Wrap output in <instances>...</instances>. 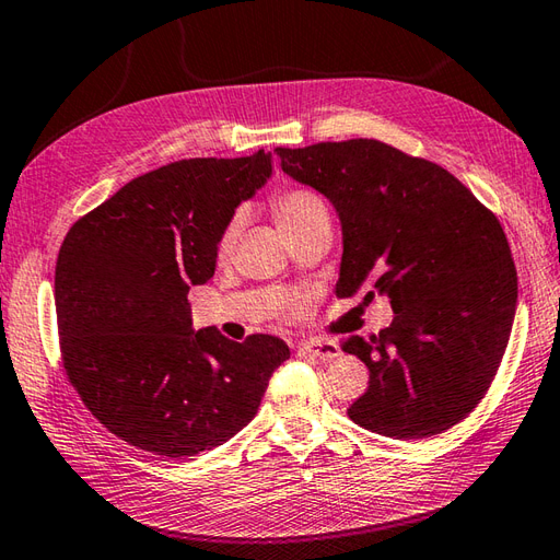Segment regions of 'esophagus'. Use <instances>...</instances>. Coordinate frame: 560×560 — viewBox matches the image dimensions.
<instances>
[{"mask_svg": "<svg viewBox=\"0 0 560 560\" xmlns=\"http://www.w3.org/2000/svg\"><path fill=\"white\" fill-rule=\"evenodd\" d=\"M298 350H301L303 355H312V358H319V360H334L336 355L341 353L339 343H334V341H307V343L298 346Z\"/></svg>", "mask_w": 560, "mask_h": 560, "instance_id": "esophagus-1", "label": "esophagus"}]
</instances>
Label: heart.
Returning a JSON list of instances; mask_svg holds the SVG:
<instances>
[{"instance_id":"heart-1","label":"heart","mask_w":560,"mask_h":560,"mask_svg":"<svg viewBox=\"0 0 560 560\" xmlns=\"http://www.w3.org/2000/svg\"><path fill=\"white\" fill-rule=\"evenodd\" d=\"M271 212L277 217L279 229L283 233H289L298 226H303L312 217L327 212V205H324L319 195L310 188H283L275 195V198H271ZM241 226H243L241 217H231L226 221V226L221 229L217 238V257H229L231 250L236 248Z\"/></svg>"}]
</instances>
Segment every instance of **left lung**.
<instances>
[{"instance_id":"left-lung-1","label":"left lung","mask_w":560,"mask_h":560,"mask_svg":"<svg viewBox=\"0 0 560 560\" xmlns=\"http://www.w3.org/2000/svg\"><path fill=\"white\" fill-rule=\"evenodd\" d=\"M281 168L327 195L343 229L336 295H386L394 322L350 336L370 370L350 420L424 439L470 415L497 376L517 303V275L497 214L444 166L382 140L277 148Z\"/></svg>"}]
</instances>
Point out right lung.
<instances>
[{
    "instance_id": "right-lung-1",
    "label": "right lung",
    "mask_w": 560,
    "mask_h": 560,
    "mask_svg": "<svg viewBox=\"0 0 560 560\" xmlns=\"http://www.w3.org/2000/svg\"><path fill=\"white\" fill-rule=\"evenodd\" d=\"M271 174V154L180 160L81 217L55 269L61 362L100 424L154 456L186 458L248 424L291 350L192 331L190 285L212 279L217 238Z\"/></svg>"
}]
</instances>
